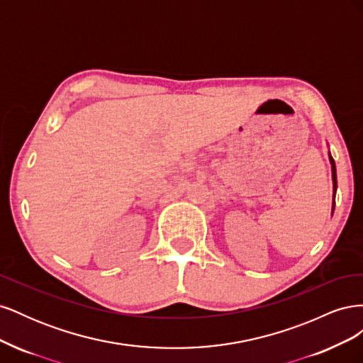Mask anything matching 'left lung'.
Returning <instances> with one entry per match:
<instances>
[{
    "instance_id": "left-lung-1",
    "label": "left lung",
    "mask_w": 363,
    "mask_h": 363,
    "mask_svg": "<svg viewBox=\"0 0 363 363\" xmlns=\"http://www.w3.org/2000/svg\"><path fill=\"white\" fill-rule=\"evenodd\" d=\"M328 159H330L332 163V180H333V206H332V213L335 211V195H336V189H337V180H336V164L333 157L330 156V152H328Z\"/></svg>"
}]
</instances>
